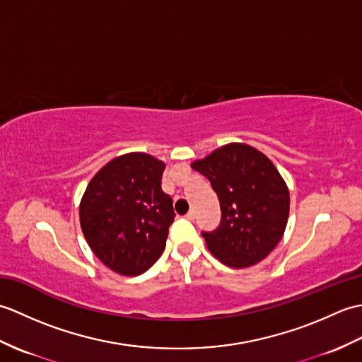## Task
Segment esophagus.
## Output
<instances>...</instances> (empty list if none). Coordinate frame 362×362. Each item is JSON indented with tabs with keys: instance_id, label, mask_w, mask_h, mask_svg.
I'll return each mask as SVG.
<instances>
[{
	"instance_id": "esophagus-1",
	"label": "esophagus",
	"mask_w": 362,
	"mask_h": 362,
	"mask_svg": "<svg viewBox=\"0 0 362 362\" xmlns=\"http://www.w3.org/2000/svg\"><path fill=\"white\" fill-rule=\"evenodd\" d=\"M194 218H196V213H194V210H191V211H188V213H187V219L193 221Z\"/></svg>"
}]
</instances>
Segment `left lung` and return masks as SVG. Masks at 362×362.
<instances>
[{
	"mask_svg": "<svg viewBox=\"0 0 362 362\" xmlns=\"http://www.w3.org/2000/svg\"><path fill=\"white\" fill-rule=\"evenodd\" d=\"M191 168L210 180L221 204V226L202 233L209 250L235 269L264 259L280 243L289 218V189L279 169L244 143L224 144Z\"/></svg>",
	"mask_w": 362,
	"mask_h": 362,
	"instance_id": "obj_1",
	"label": "left lung"
}]
</instances>
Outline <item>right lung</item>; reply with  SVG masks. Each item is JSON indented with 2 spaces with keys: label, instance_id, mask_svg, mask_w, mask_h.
Instances as JSON below:
<instances>
[{
  "label": "right lung",
  "instance_id": "1",
  "mask_svg": "<svg viewBox=\"0 0 362 362\" xmlns=\"http://www.w3.org/2000/svg\"><path fill=\"white\" fill-rule=\"evenodd\" d=\"M166 165L144 152L115 157L93 175L79 205L91 252L113 272L135 276L165 250L174 221L173 199L161 189Z\"/></svg>",
  "mask_w": 362,
  "mask_h": 362
}]
</instances>
